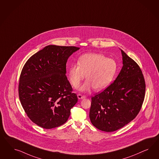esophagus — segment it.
Returning a JSON list of instances; mask_svg holds the SVG:
<instances>
[{"mask_svg":"<svg viewBox=\"0 0 159 159\" xmlns=\"http://www.w3.org/2000/svg\"><path fill=\"white\" fill-rule=\"evenodd\" d=\"M85 97H86L85 96H82V94H77V98H78V99H79V100L83 99V98H84Z\"/></svg>","mask_w":159,"mask_h":159,"instance_id":"1","label":"esophagus"}]
</instances>
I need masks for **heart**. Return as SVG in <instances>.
I'll list each match as a JSON object with an SVG mask.
<instances>
[{"mask_svg":"<svg viewBox=\"0 0 159 159\" xmlns=\"http://www.w3.org/2000/svg\"><path fill=\"white\" fill-rule=\"evenodd\" d=\"M117 69L118 65L113 59L101 53H86L69 68V81L73 87H77L86 74V80L79 90L89 92L94 87L95 90L101 91L111 84Z\"/></svg>","mask_w":159,"mask_h":159,"instance_id":"1","label":"heart"}]
</instances>
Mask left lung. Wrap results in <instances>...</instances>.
<instances>
[{"instance_id": "8db88e82", "label": "left lung", "mask_w": 159, "mask_h": 159, "mask_svg": "<svg viewBox=\"0 0 159 159\" xmlns=\"http://www.w3.org/2000/svg\"><path fill=\"white\" fill-rule=\"evenodd\" d=\"M123 66L112 83L92 98L89 116L97 129L110 132L129 123L138 114L145 94L139 65L122 49Z\"/></svg>"}]
</instances>
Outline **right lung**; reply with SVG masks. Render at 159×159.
<instances>
[{"label":"right lung","mask_w":159,"mask_h":159,"mask_svg":"<svg viewBox=\"0 0 159 159\" xmlns=\"http://www.w3.org/2000/svg\"><path fill=\"white\" fill-rule=\"evenodd\" d=\"M75 47L50 45L29 58L20 77L19 94L29 118L44 129L65 124L77 97L66 76L69 57Z\"/></svg>","instance_id":"1"}]
</instances>
